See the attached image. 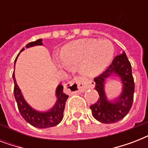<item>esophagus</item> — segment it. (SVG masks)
Segmentation results:
<instances>
[{
	"mask_svg": "<svg viewBox=\"0 0 148 148\" xmlns=\"http://www.w3.org/2000/svg\"><path fill=\"white\" fill-rule=\"evenodd\" d=\"M85 81L82 77H75L74 80L69 81L64 86V89L67 92L79 93L85 90Z\"/></svg>",
	"mask_w": 148,
	"mask_h": 148,
	"instance_id": "34e87169",
	"label": "esophagus"
}]
</instances>
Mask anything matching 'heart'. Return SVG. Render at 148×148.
<instances>
[{"instance_id": "1", "label": "heart", "mask_w": 148, "mask_h": 148, "mask_svg": "<svg viewBox=\"0 0 148 148\" xmlns=\"http://www.w3.org/2000/svg\"><path fill=\"white\" fill-rule=\"evenodd\" d=\"M114 54V47L110 40L81 39L65 45L60 58L65 66H80L84 74L96 77L110 64Z\"/></svg>"}]
</instances>
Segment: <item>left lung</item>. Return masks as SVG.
<instances>
[{
    "label": "left lung",
    "mask_w": 148,
    "mask_h": 148,
    "mask_svg": "<svg viewBox=\"0 0 148 148\" xmlns=\"http://www.w3.org/2000/svg\"><path fill=\"white\" fill-rule=\"evenodd\" d=\"M117 76L122 84V90L117 98L109 100L106 97L104 87L108 79ZM95 90L99 98L90 107L93 117L103 124H114L124 118L131 110L134 101V82L132 76L131 63L124 51L116 56L108 69L94 79Z\"/></svg>",
    "instance_id": "obj_1"
}]
</instances>
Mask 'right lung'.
I'll return each instance as SVG.
<instances>
[{"instance_id":"1","label":"right lung","mask_w":148,"mask_h":148,"mask_svg":"<svg viewBox=\"0 0 148 148\" xmlns=\"http://www.w3.org/2000/svg\"><path fill=\"white\" fill-rule=\"evenodd\" d=\"M38 45H40V46L43 45L42 39H38L36 41L29 43L25 47L26 48H29V47H34V46H38ZM23 51H24V47L22 48L21 52H22ZM17 59V57L14 60V67ZM12 77L14 82V95L15 100L17 101V108L20 111V114H21L23 118L27 123L35 127L43 129L56 126L62 121L63 117H64L63 114H64V110L65 103H66L67 99L68 98V95L63 92L64 87L60 84H58L56 88L55 95L57 97V101H56L54 105L46 111H40V110H36L32 108L25 101L24 96L22 95L21 90L17 85V81L15 79L14 71L13 73Z\"/></svg>"}]
</instances>
